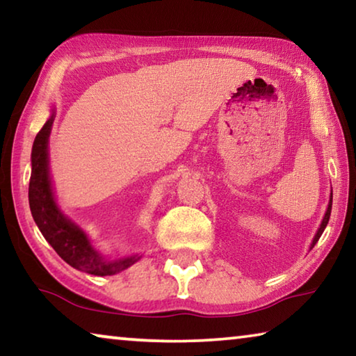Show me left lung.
<instances>
[{"label":"left lung","mask_w":356,"mask_h":356,"mask_svg":"<svg viewBox=\"0 0 356 356\" xmlns=\"http://www.w3.org/2000/svg\"><path fill=\"white\" fill-rule=\"evenodd\" d=\"M331 206H333V191H331V195H330V202H328L327 212H325V216H323V220H322V222H321V227H318L317 234L314 236V238H312L311 248H314V245L318 242V238H321L322 232L325 231V227H327V225H328V220H330V215H331Z\"/></svg>","instance_id":"8db88e82"}]
</instances>
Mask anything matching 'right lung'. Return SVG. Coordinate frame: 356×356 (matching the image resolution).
<instances>
[{
    "label": "right lung",
    "instance_id": "obj_1",
    "mask_svg": "<svg viewBox=\"0 0 356 356\" xmlns=\"http://www.w3.org/2000/svg\"><path fill=\"white\" fill-rule=\"evenodd\" d=\"M55 110L44 127L35 135L31 152V179H29V209L42 236L65 262L76 270L95 276L122 272L134 265L140 256H127L108 261L94 248L81 227L69 220L55 201L48 170V136H50Z\"/></svg>",
    "mask_w": 356,
    "mask_h": 356
}]
</instances>
